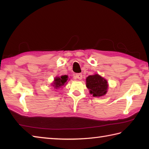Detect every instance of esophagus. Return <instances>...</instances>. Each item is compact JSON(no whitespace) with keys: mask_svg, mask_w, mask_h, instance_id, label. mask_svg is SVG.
Returning <instances> with one entry per match:
<instances>
[{"mask_svg":"<svg viewBox=\"0 0 149 149\" xmlns=\"http://www.w3.org/2000/svg\"><path fill=\"white\" fill-rule=\"evenodd\" d=\"M76 77H77V78H78V80H81V79H82V74L78 73L76 74Z\"/></svg>","mask_w":149,"mask_h":149,"instance_id":"esophagus-1","label":"esophagus"}]
</instances>
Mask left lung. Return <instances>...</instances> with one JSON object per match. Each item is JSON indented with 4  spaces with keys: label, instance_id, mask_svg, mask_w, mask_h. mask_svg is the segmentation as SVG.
Listing matches in <instances>:
<instances>
[{
    "label": "left lung",
    "instance_id": "obj_1",
    "mask_svg": "<svg viewBox=\"0 0 149 149\" xmlns=\"http://www.w3.org/2000/svg\"><path fill=\"white\" fill-rule=\"evenodd\" d=\"M108 86L107 81L98 74L90 75L86 78V87L94 97L104 96L107 92Z\"/></svg>",
    "mask_w": 149,
    "mask_h": 149
}]
</instances>
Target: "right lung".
<instances>
[{"label":"right lung","mask_w":149,"mask_h":149,"mask_svg":"<svg viewBox=\"0 0 149 149\" xmlns=\"http://www.w3.org/2000/svg\"><path fill=\"white\" fill-rule=\"evenodd\" d=\"M68 75H62L61 77H56L54 78V80L52 86L54 87V89H58L62 86H65L67 84V81L68 80Z\"/></svg>","instance_id":"add662e5"}]
</instances>
